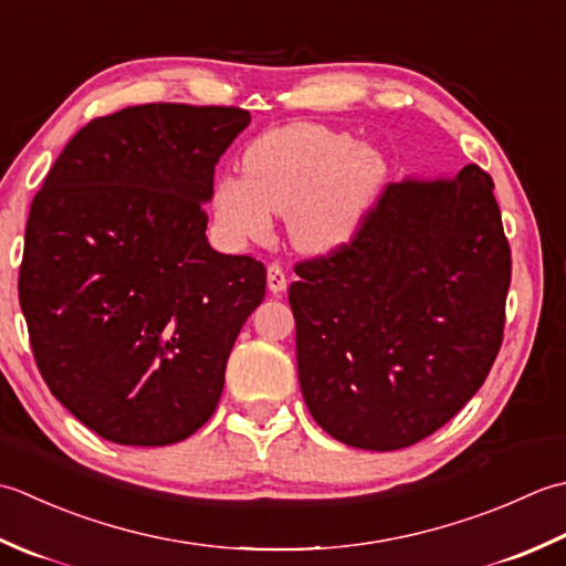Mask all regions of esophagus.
Returning <instances> with one entry per match:
<instances>
[{
  "label": "esophagus",
  "instance_id": "1",
  "mask_svg": "<svg viewBox=\"0 0 566 566\" xmlns=\"http://www.w3.org/2000/svg\"><path fill=\"white\" fill-rule=\"evenodd\" d=\"M266 281H269V291L271 293H283L287 287V279H285V271L281 263H271L269 273H266Z\"/></svg>",
  "mask_w": 566,
  "mask_h": 566
}]
</instances>
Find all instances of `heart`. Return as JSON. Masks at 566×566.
<instances>
[{"instance_id": "b5f03b06", "label": "heart", "mask_w": 566, "mask_h": 566, "mask_svg": "<svg viewBox=\"0 0 566 566\" xmlns=\"http://www.w3.org/2000/svg\"><path fill=\"white\" fill-rule=\"evenodd\" d=\"M386 178L388 160L376 146L300 122L253 138L244 176H219L210 202L217 224L237 241L266 239L275 212L285 214L297 249L327 253L361 232Z\"/></svg>"}]
</instances>
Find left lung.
Here are the masks:
<instances>
[{"mask_svg": "<svg viewBox=\"0 0 566 566\" xmlns=\"http://www.w3.org/2000/svg\"><path fill=\"white\" fill-rule=\"evenodd\" d=\"M295 273L300 390L349 447L424 440L467 406L501 349L511 247L479 166L390 182L352 244Z\"/></svg>", "mask_w": 566, "mask_h": 566, "instance_id": "left-lung-1", "label": "left lung"}]
</instances>
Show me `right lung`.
Returning <instances> with one entry per match:
<instances>
[{
    "label": "right lung",
    "mask_w": 566,
    "mask_h": 566,
    "mask_svg": "<svg viewBox=\"0 0 566 566\" xmlns=\"http://www.w3.org/2000/svg\"><path fill=\"white\" fill-rule=\"evenodd\" d=\"M237 107L138 105L92 119L31 202L19 303L51 394L109 442L166 447L212 418L266 269L207 241Z\"/></svg>",
    "instance_id": "obj_1"
}]
</instances>
